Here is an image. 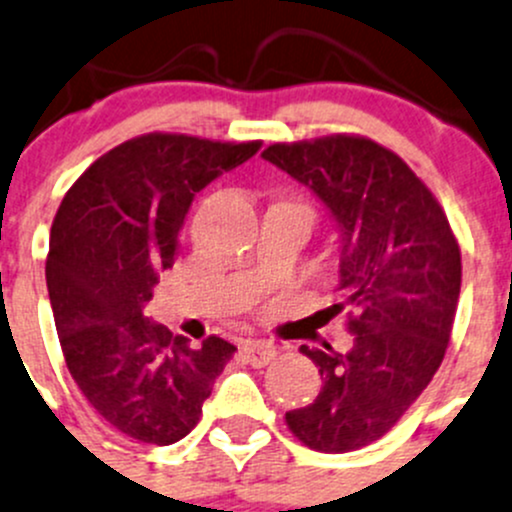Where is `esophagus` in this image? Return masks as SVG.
I'll use <instances>...</instances> for the list:
<instances>
[{
    "mask_svg": "<svg viewBox=\"0 0 512 512\" xmlns=\"http://www.w3.org/2000/svg\"><path fill=\"white\" fill-rule=\"evenodd\" d=\"M240 351H242V355H245L247 363L255 365V368L270 363V360L274 358V353H277L274 351L272 343H267V341H245L240 346Z\"/></svg>",
    "mask_w": 512,
    "mask_h": 512,
    "instance_id": "1",
    "label": "esophagus"
}]
</instances>
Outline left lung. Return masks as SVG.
<instances>
[{
  "mask_svg": "<svg viewBox=\"0 0 512 512\" xmlns=\"http://www.w3.org/2000/svg\"><path fill=\"white\" fill-rule=\"evenodd\" d=\"M314 191L336 228L338 304L353 346L309 348L319 397L287 412L309 449L338 454L390 432L444 360L461 292V252L444 211L395 152L365 137H321L265 149Z\"/></svg>",
  "mask_w": 512,
  "mask_h": 512,
  "instance_id": "1",
  "label": "left lung"
}]
</instances>
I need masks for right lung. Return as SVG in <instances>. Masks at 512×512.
<instances>
[{
	"mask_svg": "<svg viewBox=\"0 0 512 512\" xmlns=\"http://www.w3.org/2000/svg\"><path fill=\"white\" fill-rule=\"evenodd\" d=\"M262 142L144 134L110 149L71 186L51 225L46 284L66 365L110 427L166 446L198 424L235 346L201 348L144 316L174 265L193 198Z\"/></svg>",
	"mask_w": 512,
	"mask_h": 512,
	"instance_id": "add662e5",
	"label": "right lung"
}]
</instances>
